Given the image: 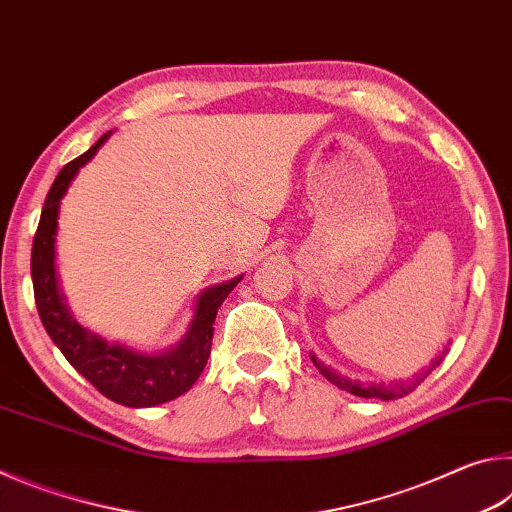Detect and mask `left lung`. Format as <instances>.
<instances>
[{
	"label": "left lung",
	"mask_w": 512,
	"mask_h": 512,
	"mask_svg": "<svg viewBox=\"0 0 512 512\" xmlns=\"http://www.w3.org/2000/svg\"><path fill=\"white\" fill-rule=\"evenodd\" d=\"M311 361H314V366L318 368L320 375H323L327 381H332L334 386L343 388V391H348L352 395H359V397H379V400H397V397H404L409 395L411 391H415L418 388L420 381H424V377L429 375V372L438 366L440 361H443V357H438L436 363L424 372V375H418L411 381H395V384H361V381H352L348 377L339 375V372L332 370L329 366H325L323 361H318L316 357H311Z\"/></svg>",
	"instance_id": "obj_1"
}]
</instances>
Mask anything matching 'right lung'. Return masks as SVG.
Here are the masks:
<instances>
[{"label": "right lung", "mask_w": 512, "mask_h": 512, "mask_svg": "<svg viewBox=\"0 0 512 512\" xmlns=\"http://www.w3.org/2000/svg\"><path fill=\"white\" fill-rule=\"evenodd\" d=\"M108 135L110 133L99 137V142L90 151L67 162L56 176L54 185H51L45 207H42L36 237H33L31 280L42 325H45L51 341L58 345V350L65 354V359L108 400L142 409V406L176 400L196 384L207 357H210L216 311L228 298V293L237 287V282H241V277L205 289L196 300L194 320L187 329L185 339L173 350L162 354H140L131 348H124V345H108L99 336L85 332L69 316L58 293L54 268L58 207L69 183H72L83 164H88L94 158V153L108 140Z\"/></svg>", "instance_id": "1"}]
</instances>
